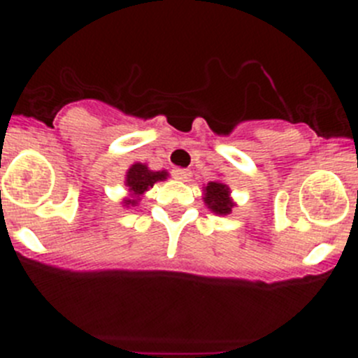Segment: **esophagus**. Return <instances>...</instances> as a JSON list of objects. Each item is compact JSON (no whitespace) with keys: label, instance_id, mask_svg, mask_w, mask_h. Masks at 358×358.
Instances as JSON below:
<instances>
[{"label":"esophagus","instance_id":"obj_1","mask_svg":"<svg viewBox=\"0 0 358 358\" xmlns=\"http://www.w3.org/2000/svg\"><path fill=\"white\" fill-rule=\"evenodd\" d=\"M173 176H175L176 180H180V182H189L192 173H190L189 169H173Z\"/></svg>","mask_w":358,"mask_h":358}]
</instances>
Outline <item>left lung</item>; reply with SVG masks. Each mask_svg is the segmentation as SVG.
I'll use <instances>...</instances> for the list:
<instances>
[{"instance_id": "8db88e82", "label": "left lung", "mask_w": 358, "mask_h": 358, "mask_svg": "<svg viewBox=\"0 0 358 358\" xmlns=\"http://www.w3.org/2000/svg\"><path fill=\"white\" fill-rule=\"evenodd\" d=\"M230 194H232L230 192V187L227 183L220 182V180L209 182L208 185L202 187V199H204V204L218 216L230 215L232 209L237 206Z\"/></svg>"}]
</instances>
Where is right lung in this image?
I'll use <instances>...</instances> for the list:
<instances>
[{
  "mask_svg": "<svg viewBox=\"0 0 358 358\" xmlns=\"http://www.w3.org/2000/svg\"><path fill=\"white\" fill-rule=\"evenodd\" d=\"M124 178L128 196L121 201V204L124 206V208H135V206H138V202L142 201L143 194L149 189H152L154 183L164 182V180L168 178V171H166V169H162V171H152L147 164L135 162V164L129 166Z\"/></svg>",
  "mask_w": 358,
  "mask_h": 358,
  "instance_id": "obj_1",
  "label": "right lung"
}]
</instances>
